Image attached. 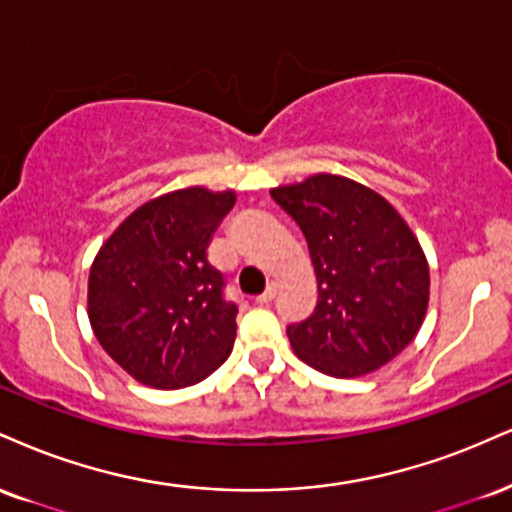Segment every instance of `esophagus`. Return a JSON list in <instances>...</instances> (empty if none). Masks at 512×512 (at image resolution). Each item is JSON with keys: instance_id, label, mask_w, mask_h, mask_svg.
Instances as JSON below:
<instances>
[{"instance_id": "obj_1", "label": "esophagus", "mask_w": 512, "mask_h": 512, "mask_svg": "<svg viewBox=\"0 0 512 512\" xmlns=\"http://www.w3.org/2000/svg\"><path fill=\"white\" fill-rule=\"evenodd\" d=\"M276 291H279V286H276V283H269L267 286V291H264L260 298H257V303L260 305H267V303H272V300L276 298Z\"/></svg>"}]
</instances>
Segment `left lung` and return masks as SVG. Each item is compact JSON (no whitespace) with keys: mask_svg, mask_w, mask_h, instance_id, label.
<instances>
[{"mask_svg":"<svg viewBox=\"0 0 512 512\" xmlns=\"http://www.w3.org/2000/svg\"><path fill=\"white\" fill-rule=\"evenodd\" d=\"M305 233L317 307L286 329L305 365L365 377L417 336L429 307V262L405 219L353 178L312 174L269 190Z\"/></svg>","mask_w":512,"mask_h":512,"instance_id":"obj_1","label":"left lung"}]
</instances>
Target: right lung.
Wrapping results in <instances>:
<instances>
[{"label":"right lung","mask_w":512,"mask_h":512,"mask_svg":"<svg viewBox=\"0 0 512 512\" xmlns=\"http://www.w3.org/2000/svg\"><path fill=\"white\" fill-rule=\"evenodd\" d=\"M233 205V190H171L133 209L92 260L90 326L140 384H197L231 355L238 310L221 295L207 245Z\"/></svg>","instance_id":"right-lung-1"}]
</instances>
